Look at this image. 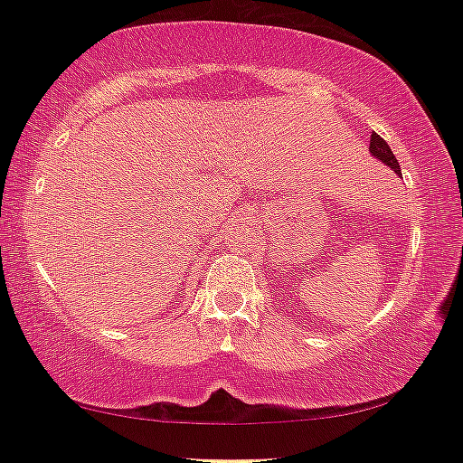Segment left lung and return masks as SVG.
Here are the masks:
<instances>
[{"label":"left lung","instance_id":"obj_1","mask_svg":"<svg viewBox=\"0 0 463 463\" xmlns=\"http://www.w3.org/2000/svg\"><path fill=\"white\" fill-rule=\"evenodd\" d=\"M369 153L373 155V157H375L377 161H382L383 165H388L390 169H392L394 174H399V175H401V165H399V161H396L394 153H392V148H390V146L386 145V140H383L382 136L371 134V140H369Z\"/></svg>","mask_w":463,"mask_h":463}]
</instances>
